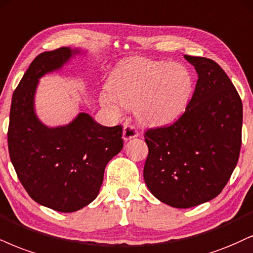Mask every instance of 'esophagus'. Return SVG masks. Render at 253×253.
Here are the masks:
<instances>
[{
	"label": "esophagus",
	"mask_w": 253,
	"mask_h": 253,
	"mask_svg": "<svg viewBox=\"0 0 253 253\" xmlns=\"http://www.w3.org/2000/svg\"><path fill=\"white\" fill-rule=\"evenodd\" d=\"M138 136V132L137 130L133 127L131 124L129 123H124L123 126V139L124 141H129V139L135 138V137Z\"/></svg>",
	"instance_id": "obj_1"
}]
</instances>
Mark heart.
I'll list each match as a JSON object with an SVG mask.
<instances>
[{
	"label": "heart",
	"mask_w": 253,
	"mask_h": 253,
	"mask_svg": "<svg viewBox=\"0 0 253 253\" xmlns=\"http://www.w3.org/2000/svg\"><path fill=\"white\" fill-rule=\"evenodd\" d=\"M192 77L182 64L133 58L114 71L109 93L101 102L118 112L116 101L124 108H133L144 123L158 124L178 117L191 98Z\"/></svg>",
	"instance_id": "1"
}]
</instances>
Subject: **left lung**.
Returning a JSON list of instances; mask_svg holds the SVG:
<instances>
[{
	"label": "left lung",
	"mask_w": 253,
	"mask_h": 253,
	"mask_svg": "<svg viewBox=\"0 0 253 253\" xmlns=\"http://www.w3.org/2000/svg\"><path fill=\"white\" fill-rule=\"evenodd\" d=\"M198 74L185 111L170 126L150 127L143 176L152 195L186 209L217 197L229 182L242 146L243 104L216 62L185 55Z\"/></svg>",
	"instance_id": "obj_1"
}]
</instances>
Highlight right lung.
<instances>
[{
    "instance_id": "1",
    "label": "right lung",
    "mask_w": 253,
    "mask_h": 253,
    "mask_svg": "<svg viewBox=\"0 0 253 253\" xmlns=\"http://www.w3.org/2000/svg\"><path fill=\"white\" fill-rule=\"evenodd\" d=\"M73 50L36 56L12 93L8 127L11 163L28 195L60 212H74L97 197L108 162L123 148L122 126H104L88 114L69 126L48 127L34 112L40 77L61 68Z\"/></svg>"
}]
</instances>
